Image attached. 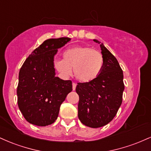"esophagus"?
Returning a JSON list of instances; mask_svg holds the SVG:
<instances>
[{
	"label": "esophagus",
	"instance_id": "obj_1",
	"mask_svg": "<svg viewBox=\"0 0 151 151\" xmlns=\"http://www.w3.org/2000/svg\"><path fill=\"white\" fill-rule=\"evenodd\" d=\"M76 86H77V84L76 83H72V89H73V91L75 90Z\"/></svg>",
	"mask_w": 151,
	"mask_h": 151
}]
</instances>
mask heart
<instances>
[{"label": "heart", "instance_id": "heart-1", "mask_svg": "<svg viewBox=\"0 0 151 151\" xmlns=\"http://www.w3.org/2000/svg\"><path fill=\"white\" fill-rule=\"evenodd\" d=\"M104 60L100 52L90 47H77L66 50L63 60L55 62L56 70L63 77H68L73 73L79 81L89 82L101 74Z\"/></svg>", "mask_w": 151, "mask_h": 151}]
</instances>
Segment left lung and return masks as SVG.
<instances>
[{
	"instance_id": "1",
	"label": "left lung",
	"mask_w": 151,
	"mask_h": 151,
	"mask_svg": "<svg viewBox=\"0 0 151 151\" xmlns=\"http://www.w3.org/2000/svg\"><path fill=\"white\" fill-rule=\"evenodd\" d=\"M104 64L101 74L89 82L77 83L79 96L78 117L84 125L99 128L108 124L116 115L122 103L124 74L116 58L97 40Z\"/></svg>"
}]
</instances>
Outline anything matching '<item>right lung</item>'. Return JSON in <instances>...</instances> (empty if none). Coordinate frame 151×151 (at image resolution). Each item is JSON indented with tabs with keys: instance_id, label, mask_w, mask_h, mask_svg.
Returning a JSON list of instances; mask_svg holds the SVG:
<instances>
[{
	"instance_id": "obj_1",
	"label": "right lung",
	"mask_w": 151,
	"mask_h": 151,
	"mask_svg": "<svg viewBox=\"0 0 151 151\" xmlns=\"http://www.w3.org/2000/svg\"><path fill=\"white\" fill-rule=\"evenodd\" d=\"M71 39H48L36 48L20 68L17 88L18 105L30 124L45 126L58 119L60 106L72 91L71 80L55 77L54 57Z\"/></svg>"
}]
</instances>
